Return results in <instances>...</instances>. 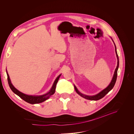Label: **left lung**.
Returning a JSON list of instances; mask_svg holds the SVG:
<instances>
[{
    "instance_id": "left-lung-1",
    "label": "left lung",
    "mask_w": 134,
    "mask_h": 134,
    "mask_svg": "<svg viewBox=\"0 0 134 134\" xmlns=\"http://www.w3.org/2000/svg\"><path fill=\"white\" fill-rule=\"evenodd\" d=\"M115 51H116V56H117V67H116V69H115V73H114V75H113V78L111 80L110 84H109V86L106 88H105L104 90H103L102 91H101L100 93H99L98 94H97L95 96H86V95H84V94H82V93H80L78 91V90H77V88H76V87L74 86L75 90L76 92L78 93L79 95H80L81 97H83V98H86L87 99H88V100H99L101 98H102L103 97H104L105 96H106L107 94V93L113 88V87H114L115 84L116 83V82L117 76V70H118V68H119V59L118 55H117V53L116 46H115Z\"/></svg>"
}]
</instances>
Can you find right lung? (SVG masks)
<instances>
[{
	"label": "right lung",
	"instance_id": "right-lung-1",
	"mask_svg": "<svg viewBox=\"0 0 134 134\" xmlns=\"http://www.w3.org/2000/svg\"><path fill=\"white\" fill-rule=\"evenodd\" d=\"M7 78H8V82L9 86L11 89V90L13 91L15 94L18 95L19 97H21L22 99H23L24 100L26 101V102L29 103L30 104H36V103H40L43 102V101L46 100L47 99L49 98V97L51 96L54 94L55 92L56 84H57L58 80L59 79V78L61 76V75H60L57 77V78L56 79L53 85H52V87L50 90V91L48 93H47L46 94L42 95V96H29V95L25 94H24V93L19 92L18 90H17V89H16L11 83L10 80L9 78V76L8 74L7 71Z\"/></svg>",
	"mask_w": 134,
	"mask_h": 134
}]
</instances>
